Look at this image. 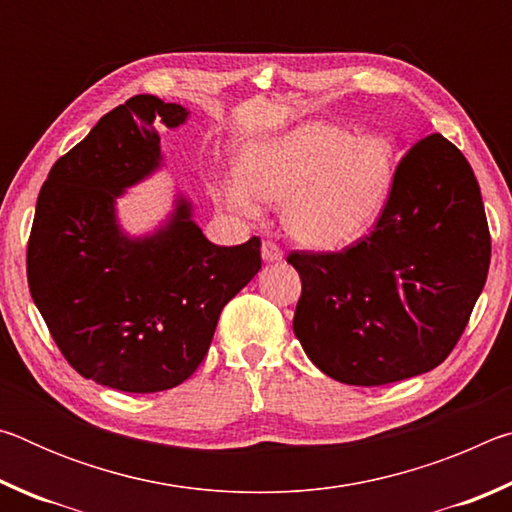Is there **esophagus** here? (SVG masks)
I'll return each mask as SVG.
<instances>
[{
  "label": "esophagus",
  "mask_w": 512,
  "mask_h": 512,
  "mask_svg": "<svg viewBox=\"0 0 512 512\" xmlns=\"http://www.w3.org/2000/svg\"><path fill=\"white\" fill-rule=\"evenodd\" d=\"M262 257L266 259V262H280L282 259V248L275 244V241H264L262 244Z\"/></svg>",
  "instance_id": "esophagus-1"
}]
</instances>
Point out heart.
Listing matches in <instances>:
<instances>
[{
	"label": "heart",
	"mask_w": 512,
	"mask_h": 512,
	"mask_svg": "<svg viewBox=\"0 0 512 512\" xmlns=\"http://www.w3.org/2000/svg\"><path fill=\"white\" fill-rule=\"evenodd\" d=\"M397 173L400 153L388 137L305 121L246 144L239 171L223 180V194L244 212L257 210V198L284 201V228L298 244L339 250L375 228L391 203Z\"/></svg>",
	"instance_id": "obj_1"
}]
</instances>
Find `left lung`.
I'll return each instance as SVG.
<instances>
[{"instance_id": "8db88e82", "label": "left lung", "mask_w": 512, "mask_h": 512, "mask_svg": "<svg viewBox=\"0 0 512 512\" xmlns=\"http://www.w3.org/2000/svg\"><path fill=\"white\" fill-rule=\"evenodd\" d=\"M302 293L293 332L327 377L381 386L440 366L461 339L490 268L481 189L440 133L400 160L391 203L339 253L293 250Z\"/></svg>"}]
</instances>
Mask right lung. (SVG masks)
I'll return each instance as SVG.
<instances>
[{
	"instance_id": "1",
	"label": "right lung",
	"mask_w": 512,
	"mask_h": 512,
	"mask_svg": "<svg viewBox=\"0 0 512 512\" xmlns=\"http://www.w3.org/2000/svg\"><path fill=\"white\" fill-rule=\"evenodd\" d=\"M187 108L153 94L121 103L58 158L27 246L31 298L81 377L124 393L183 384L210 350L221 309L262 268V241L216 246L183 196L153 235L131 239L115 201L160 167L158 126Z\"/></svg>"
}]
</instances>
